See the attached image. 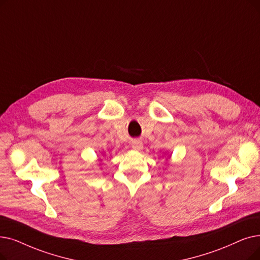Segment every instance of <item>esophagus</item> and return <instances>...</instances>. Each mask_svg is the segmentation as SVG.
Here are the masks:
<instances>
[{"instance_id":"1","label":"esophagus","mask_w":260,"mask_h":260,"mask_svg":"<svg viewBox=\"0 0 260 260\" xmlns=\"http://www.w3.org/2000/svg\"><path fill=\"white\" fill-rule=\"evenodd\" d=\"M132 148L136 151H141L143 149V144L140 140H134L132 142Z\"/></svg>"}]
</instances>
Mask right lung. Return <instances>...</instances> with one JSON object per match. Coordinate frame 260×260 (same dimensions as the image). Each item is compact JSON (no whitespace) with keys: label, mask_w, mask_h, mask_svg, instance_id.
Here are the masks:
<instances>
[{"label":"right lung","mask_w":260,"mask_h":260,"mask_svg":"<svg viewBox=\"0 0 260 260\" xmlns=\"http://www.w3.org/2000/svg\"><path fill=\"white\" fill-rule=\"evenodd\" d=\"M99 161H100V162H101V161H102V160H101V159H99Z\"/></svg>","instance_id":"obj_1"}]
</instances>
